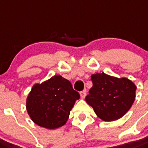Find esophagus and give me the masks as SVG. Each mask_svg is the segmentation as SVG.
Segmentation results:
<instances>
[{
	"label": "esophagus",
	"mask_w": 148,
	"mask_h": 148,
	"mask_svg": "<svg viewBox=\"0 0 148 148\" xmlns=\"http://www.w3.org/2000/svg\"><path fill=\"white\" fill-rule=\"evenodd\" d=\"M80 97H81L82 99H84L85 97H86V90H84V91H82V92H80Z\"/></svg>",
	"instance_id": "obj_1"
}]
</instances>
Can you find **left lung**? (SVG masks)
Instances as JSON below:
<instances>
[{
  "label": "left lung",
  "instance_id": "obj_1",
  "mask_svg": "<svg viewBox=\"0 0 148 148\" xmlns=\"http://www.w3.org/2000/svg\"><path fill=\"white\" fill-rule=\"evenodd\" d=\"M93 86L86 102L105 122L119 119L132 107L137 86L126 77H116L102 72L91 76Z\"/></svg>",
  "mask_w": 148,
  "mask_h": 148
}]
</instances>
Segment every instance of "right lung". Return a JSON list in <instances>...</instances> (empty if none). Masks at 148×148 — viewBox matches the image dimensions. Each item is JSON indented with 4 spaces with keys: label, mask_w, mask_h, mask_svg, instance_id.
<instances>
[{
    "label": "right lung",
    "mask_w": 148,
    "mask_h": 148,
    "mask_svg": "<svg viewBox=\"0 0 148 148\" xmlns=\"http://www.w3.org/2000/svg\"><path fill=\"white\" fill-rule=\"evenodd\" d=\"M80 94L69 80L55 75L42 84H35L26 98V110L40 127L55 129L66 124Z\"/></svg>",
    "instance_id": "obj_1"
}]
</instances>
